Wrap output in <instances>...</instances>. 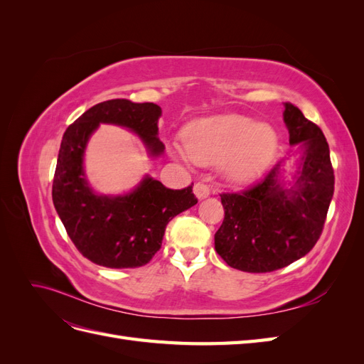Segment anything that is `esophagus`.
<instances>
[{"mask_svg":"<svg viewBox=\"0 0 364 364\" xmlns=\"http://www.w3.org/2000/svg\"><path fill=\"white\" fill-rule=\"evenodd\" d=\"M209 193H211V188L205 182H197L194 185V194L197 196V199H205V197L209 196Z\"/></svg>","mask_w":364,"mask_h":364,"instance_id":"obj_1","label":"esophagus"}]
</instances>
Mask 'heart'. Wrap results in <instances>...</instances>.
<instances>
[{
  "label": "heart",
  "mask_w": 364,
  "mask_h": 364,
  "mask_svg": "<svg viewBox=\"0 0 364 364\" xmlns=\"http://www.w3.org/2000/svg\"><path fill=\"white\" fill-rule=\"evenodd\" d=\"M188 156L203 165L226 164L230 179L247 182L264 171L278 150L272 127L243 115L199 119L183 134Z\"/></svg>",
  "instance_id": "b5f03b06"
}]
</instances>
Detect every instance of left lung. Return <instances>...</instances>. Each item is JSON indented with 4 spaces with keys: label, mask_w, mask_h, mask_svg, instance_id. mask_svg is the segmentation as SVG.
I'll use <instances>...</instances> for the list:
<instances>
[{
    "label": "left lung",
    "mask_w": 364,
    "mask_h": 364,
    "mask_svg": "<svg viewBox=\"0 0 364 364\" xmlns=\"http://www.w3.org/2000/svg\"><path fill=\"white\" fill-rule=\"evenodd\" d=\"M290 144L305 149L294 186L278 182L279 164L247 188L222 193L225 218L214 237L228 266L249 273L274 272L310 252L321 238L334 194V168L323 132L299 107L285 103Z\"/></svg>",
    "instance_id": "8db88e82"
}]
</instances>
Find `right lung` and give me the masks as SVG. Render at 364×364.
<instances>
[{
	"label": "right lung",
	"instance_id": "add662e5",
	"mask_svg": "<svg viewBox=\"0 0 364 364\" xmlns=\"http://www.w3.org/2000/svg\"><path fill=\"white\" fill-rule=\"evenodd\" d=\"M161 107L115 98L87 109L65 130L53 179V203L85 258L103 267L134 269L147 264L161 249L170 220L197 203L193 185L171 190L146 178L127 196H95L85 181L83 151L100 123L136 132L153 155L164 144L158 135Z\"/></svg>",
	"mask_w": 364,
	"mask_h": 364
}]
</instances>
